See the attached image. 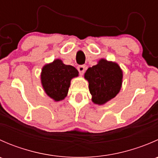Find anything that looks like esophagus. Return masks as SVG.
Returning a JSON list of instances; mask_svg holds the SVG:
<instances>
[{
    "label": "esophagus",
    "mask_w": 158,
    "mask_h": 158,
    "mask_svg": "<svg viewBox=\"0 0 158 158\" xmlns=\"http://www.w3.org/2000/svg\"><path fill=\"white\" fill-rule=\"evenodd\" d=\"M77 69L79 70V73H80L81 75H82L84 73V72L85 71V69H86V66H85V65H80V66H78Z\"/></svg>",
    "instance_id": "esophagus-1"
}]
</instances>
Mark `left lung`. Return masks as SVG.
<instances>
[{"label": "left lung", "mask_w": 158, "mask_h": 158, "mask_svg": "<svg viewBox=\"0 0 158 158\" xmlns=\"http://www.w3.org/2000/svg\"><path fill=\"white\" fill-rule=\"evenodd\" d=\"M84 77L89 82L92 102L102 106L120 92L123 72L115 62L101 59L96 65L86 70Z\"/></svg>", "instance_id": "1"}]
</instances>
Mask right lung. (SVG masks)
Segmentation results:
<instances>
[{
	"mask_svg": "<svg viewBox=\"0 0 158 158\" xmlns=\"http://www.w3.org/2000/svg\"><path fill=\"white\" fill-rule=\"evenodd\" d=\"M79 76V72L73 66L66 65L60 59L44 65L40 74L41 84L47 95L55 102L67 96L72 79Z\"/></svg>",
	"mask_w": 158,
	"mask_h": 158,
	"instance_id": "right-lung-1",
	"label": "right lung"
}]
</instances>
